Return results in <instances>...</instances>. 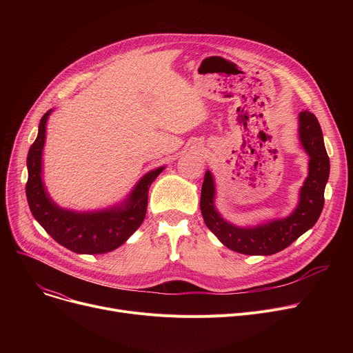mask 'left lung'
<instances>
[{
	"label": "left lung",
	"mask_w": 353,
	"mask_h": 353,
	"mask_svg": "<svg viewBox=\"0 0 353 353\" xmlns=\"http://www.w3.org/2000/svg\"><path fill=\"white\" fill-rule=\"evenodd\" d=\"M299 137L310 157L309 173L301 189L298 206L285 219L272 220L256 228H239L229 223L214 208V180L212 173L206 172L200 197L201 216L206 226L230 250L252 256L274 254L290 246L318 221L325 205V186L330 163L321 124L307 110L299 114Z\"/></svg>",
	"instance_id": "8db88e82"
}]
</instances>
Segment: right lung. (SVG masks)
I'll return each instance as SVG.
<instances>
[{"instance_id": "right-lung-1", "label": "right lung", "mask_w": 353, "mask_h": 353, "mask_svg": "<svg viewBox=\"0 0 353 353\" xmlns=\"http://www.w3.org/2000/svg\"><path fill=\"white\" fill-rule=\"evenodd\" d=\"M51 111L48 110L41 117L39 136L31 144L27 156L28 180L26 193L30 210L55 242L74 253L99 254L114 250L143 223L147 212L148 189L164 167L144 174L127 200L119 206L84 213L61 209L50 199L41 179L46 124Z\"/></svg>"}]
</instances>
